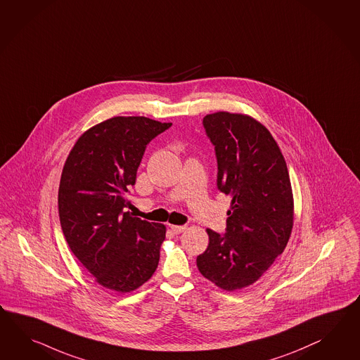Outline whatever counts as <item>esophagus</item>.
Returning <instances> with one entry per match:
<instances>
[{"label": "esophagus", "instance_id": "34e87169", "mask_svg": "<svg viewBox=\"0 0 360 360\" xmlns=\"http://www.w3.org/2000/svg\"><path fill=\"white\" fill-rule=\"evenodd\" d=\"M170 229H172V231H173L174 234H181V233H184V230L187 228H186L184 225H172Z\"/></svg>", "mask_w": 360, "mask_h": 360}]
</instances>
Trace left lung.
<instances>
[{"label": "left lung", "mask_w": 360, "mask_h": 360, "mask_svg": "<svg viewBox=\"0 0 360 360\" xmlns=\"http://www.w3.org/2000/svg\"><path fill=\"white\" fill-rule=\"evenodd\" d=\"M202 124L217 158V187L231 198L226 233L207 229L199 272L226 291L259 280L283 252L294 224L286 161L272 134L252 117L216 112Z\"/></svg>", "instance_id": "obj_1"}]
</instances>
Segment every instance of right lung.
<instances>
[{"instance_id": "add662e5", "label": "right lung", "mask_w": 360, "mask_h": 360, "mask_svg": "<svg viewBox=\"0 0 360 360\" xmlns=\"http://www.w3.org/2000/svg\"><path fill=\"white\" fill-rule=\"evenodd\" d=\"M170 126L147 117L109 118L80 135L62 169L63 236L71 252L106 289L134 291L158 268L165 225L124 211L147 144Z\"/></svg>"}]
</instances>
